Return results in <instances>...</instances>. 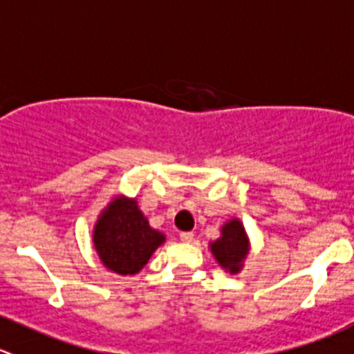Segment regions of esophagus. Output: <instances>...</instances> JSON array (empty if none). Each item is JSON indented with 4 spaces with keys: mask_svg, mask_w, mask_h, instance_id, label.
Returning <instances> with one entry per match:
<instances>
[{
    "mask_svg": "<svg viewBox=\"0 0 354 354\" xmlns=\"http://www.w3.org/2000/svg\"><path fill=\"white\" fill-rule=\"evenodd\" d=\"M180 239H181V242L190 243L192 240H194V233H192V232H181L180 233Z\"/></svg>",
    "mask_w": 354,
    "mask_h": 354,
    "instance_id": "esophagus-1",
    "label": "esophagus"
}]
</instances>
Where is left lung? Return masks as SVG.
<instances>
[{
	"label": "left lung",
	"instance_id": "left-lung-1",
	"mask_svg": "<svg viewBox=\"0 0 354 354\" xmlns=\"http://www.w3.org/2000/svg\"><path fill=\"white\" fill-rule=\"evenodd\" d=\"M219 232L221 235L214 242L209 243V250L226 273L236 275L242 272L243 263L250 250V240L245 226L239 218H232L221 226Z\"/></svg>",
	"mask_w": 354,
	"mask_h": 354
}]
</instances>
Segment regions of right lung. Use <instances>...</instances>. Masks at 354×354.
Masks as SVG:
<instances>
[{
  "label": "right lung",
  "mask_w": 354,
  "mask_h": 354,
  "mask_svg": "<svg viewBox=\"0 0 354 354\" xmlns=\"http://www.w3.org/2000/svg\"><path fill=\"white\" fill-rule=\"evenodd\" d=\"M166 235L152 228L136 198L118 194L100 211L93 226V247L102 264L122 277L143 270Z\"/></svg>",
  "instance_id": "add662e5"
}]
</instances>
